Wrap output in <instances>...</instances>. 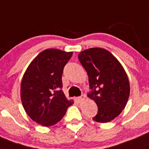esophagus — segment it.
I'll return each mask as SVG.
<instances>
[{"label":"esophagus","instance_id":"34e87169","mask_svg":"<svg viewBox=\"0 0 149 149\" xmlns=\"http://www.w3.org/2000/svg\"><path fill=\"white\" fill-rule=\"evenodd\" d=\"M85 98H86V97H85L84 95H82L81 97H77V101H78V102H82L84 101V100H85Z\"/></svg>","mask_w":149,"mask_h":149}]
</instances>
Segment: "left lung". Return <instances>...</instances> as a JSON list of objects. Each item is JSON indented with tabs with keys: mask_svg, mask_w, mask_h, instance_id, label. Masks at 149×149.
<instances>
[{
	"mask_svg": "<svg viewBox=\"0 0 149 149\" xmlns=\"http://www.w3.org/2000/svg\"><path fill=\"white\" fill-rule=\"evenodd\" d=\"M78 58L88 76V94L98 107L93 120L107 123L119 116L124 109L130 93L128 76L124 67L111 52L93 47L80 52Z\"/></svg>",
	"mask_w": 149,
	"mask_h": 149,
	"instance_id": "obj_1",
	"label": "left lung"
}]
</instances>
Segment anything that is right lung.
I'll list each match as a JSON object with an SVG mask.
<instances>
[{
  "mask_svg": "<svg viewBox=\"0 0 149 149\" xmlns=\"http://www.w3.org/2000/svg\"><path fill=\"white\" fill-rule=\"evenodd\" d=\"M72 52L47 49L41 52L28 66L22 78L20 97L30 118L44 127L57 124L74 104L62 88V74Z\"/></svg>",
  "mask_w": 149,
  "mask_h": 149,
  "instance_id": "right-lung-1",
  "label": "right lung"
}]
</instances>
